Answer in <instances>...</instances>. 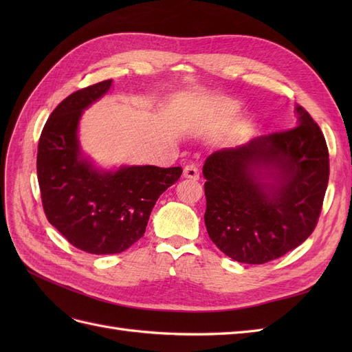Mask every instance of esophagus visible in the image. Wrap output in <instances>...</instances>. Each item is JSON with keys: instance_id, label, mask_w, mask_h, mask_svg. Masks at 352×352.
Wrapping results in <instances>:
<instances>
[{"instance_id": "1", "label": "esophagus", "mask_w": 352, "mask_h": 352, "mask_svg": "<svg viewBox=\"0 0 352 352\" xmlns=\"http://www.w3.org/2000/svg\"><path fill=\"white\" fill-rule=\"evenodd\" d=\"M184 176L188 179H198L199 177V167L195 163H189L184 167Z\"/></svg>"}]
</instances>
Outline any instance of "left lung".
<instances>
[{"label":"left lung","mask_w":352,"mask_h":352,"mask_svg":"<svg viewBox=\"0 0 352 352\" xmlns=\"http://www.w3.org/2000/svg\"><path fill=\"white\" fill-rule=\"evenodd\" d=\"M295 110L298 126L212 153L202 167L208 236L232 260L264 264L279 258L317 225L329 151L311 116L301 105Z\"/></svg>","instance_id":"1"}]
</instances>
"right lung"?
<instances>
[{
	"instance_id": "add662e5",
	"label": "right lung",
	"mask_w": 352,
	"mask_h": 352,
	"mask_svg": "<svg viewBox=\"0 0 352 352\" xmlns=\"http://www.w3.org/2000/svg\"><path fill=\"white\" fill-rule=\"evenodd\" d=\"M111 79L63 100L42 129L36 172L48 221L73 247L89 254H119L140 241L158 197L182 167L124 166L95 168L82 157L78 124L82 111L101 98Z\"/></svg>"
}]
</instances>
